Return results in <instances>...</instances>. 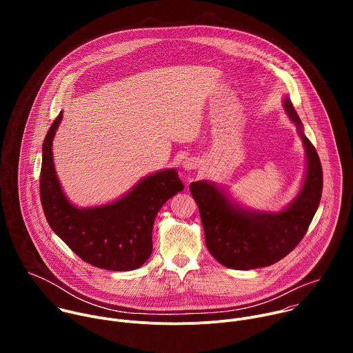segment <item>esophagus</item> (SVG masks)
I'll return each mask as SVG.
<instances>
[{
    "label": "esophagus",
    "instance_id": "obj_1",
    "mask_svg": "<svg viewBox=\"0 0 353 353\" xmlns=\"http://www.w3.org/2000/svg\"><path fill=\"white\" fill-rule=\"evenodd\" d=\"M198 161L195 159V158H188V159H185L184 162H183V168H184V170H194V169H196L198 168Z\"/></svg>",
    "mask_w": 353,
    "mask_h": 353
}]
</instances>
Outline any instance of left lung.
<instances>
[{"label": "left lung", "mask_w": 353, "mask_h": 353, "mask_svg": "<svg viewBox=\"0 0 353 353\" xmlns=\"http://www.w3.org/2000/svg\"><path fill=\"white\" fill-rule=\"evenodd\" d=\"M283 108L303 141L307 172L297 196L281 212H251L239 207L226 192L210 181L190 185L212 257L233 270H253L275 264L288 256L306 234L320 205L323 169L316 148L303 134V125L286 97Z\"/></svg>", "instance_id": "1"}]
</instances>
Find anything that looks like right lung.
<instances>
[{
    "label": "right lung",
    "instance_id": "add662e5",
    "mask_svg": "<svg viewBox=\"0 0 353 353\" xmlns=\"http://www.w3.org/2000/svg\"><path fill=\"white\" fill-rule=\"evenodd\" d=\"M63 112L43 142L40 199L54 233L93 267L109 271L139 268L152 254L155 216L169 198L184 188L176 169L141 180L128 194L108 205L77 208L64 195L53 163V138Z\"/></svg>",
    "mask_w": 353,
    "mask_h": 353
}]
</instances>
